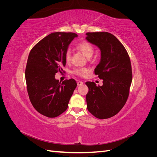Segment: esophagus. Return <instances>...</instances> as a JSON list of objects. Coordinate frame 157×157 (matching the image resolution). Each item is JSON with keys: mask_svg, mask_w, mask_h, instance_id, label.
<instances>
[{"mask_svg": "<svg viewBox=\"0 0 157 157\" xmlns=\"http://www.w3.org/2000/svg\"><path fill=\"white\" fill-rule=\"evenodd\" d=\"M77 85H78V86H82V85H83V82H82V81H78V82H77Z\"/></svg>", "mask_w": 157, "mask_h": 157, "instance_id": "obj_1", "label": "esophagus"}]
</instances>
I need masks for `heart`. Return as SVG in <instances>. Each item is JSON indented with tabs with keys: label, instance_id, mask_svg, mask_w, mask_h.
Returning <instances> with one entry per match:
<instances>
[{
	"label": "heart",
	"instance_id": "1",
	"mask_svg": "<svg viewBox=\"0 0 157 157\" xmlns=\"http://www.w3.org/2000/svg\"><path fill=\"white\" fill-rule=\"evenodd\" d=\"M77 48L78 50H80L82 53L87 58H91L94 53V48L93 46L89 43L88 42H82L79 43ZM71 59V52L70 50H67L65 54V61L67 63H69ZM89 70L87 68H77L73 71V73L79 77H84L88 73Z\"/></svg>",
	"mask_w": 157,
	"mask_h": 157
}]
</instances>
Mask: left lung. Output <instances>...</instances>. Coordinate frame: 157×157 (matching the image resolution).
<instances>
[{"label": "left lung", "instance_id": "8db88e82", "mask_svg": "<svg viewBox=\"0 0 157 157\" xmlns=\"http://www.w3.org/2000/svg\"><path fill=\"white\" fill-rule=\"evenodd\" d=\"M86 39L97 46L101 59L94 69L103 80L101 86L86 82L87 109L99 119L111 118L124 107L129 96L132 80V66L125 48L113 35L107 32L87 33Z\"/></svg>", "mask_w": 157, "mask_h": 157}]
</instances>
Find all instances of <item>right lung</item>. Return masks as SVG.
I'll return each instance as SVG.
<instances>
[{"label": "right lung", "instance_id": "1", "mask_svg": "<svg viewBox=\"0 0 157 157\" xmlns=\"http://www.w3.org/2000/svg\"><path fill=\"white\" fill-rule=\"evenodd\" d=\"M77 36L74 33H51L30 52L25 69L27 92L33 106L42 115L58 117L68 107L77 82L73 78L59 82L55 75L65 66L69 45Z\"/></svg>", "mask_w": 157, "mask_h": 157}]
</instances>
